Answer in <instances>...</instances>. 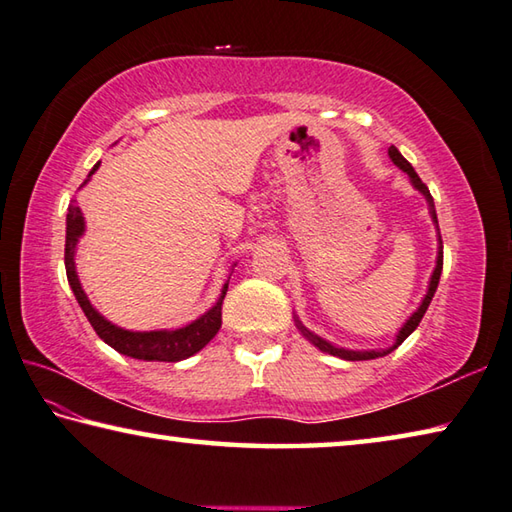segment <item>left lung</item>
Listing matches in <instances>:
<instances>
[{
    "label": "left lung",
    "mask_w": 512,
    "mask_h": 512,
    "mask_svg": "<svg viewBox=\"0 0 512 512\" xmlns=\"http://www.w3.org/2000/svg\"><path fill=\"white\" fill-rule=\"evenodd\" d=\"M389 157H391L393 164H396L400 170H405V173L409 175V182H411V186H414L416 191L425 197L427 209H429V215H432V222H434V227H436V236H438L436 267H434L432 276H429V285H427V292H425L423 301H420V306H418L414 312H411V317L405 321V324H402V328H400L398 333H396V339H393V344H391L389 348H371V351H353V348L335 346L333 342H328V339L315 335V333H312V330H308L306 326H303L301 321H299V317H294V324H297L299 333H301L303 337H306L310 344H315V346L319 348V351H324V353H328V355H335V357H342V360H348V362L375 360V357H384V355H389L391 351H396V348H398L402 342H405V339H407V337H409L411 333H414V330L418 328L420 319L425 317V312H427V308H429V303H432V299H434V292H436V288H438V281H441V272H443V240H441V231H438V218H436V209H434L432 193H429V188L423 184V179L418 177V173L414 170V166H411L409 161L400 155V150H398L396 146H391V148H389Z\"/></svg>",
    "instance_id": "1"
}]
</instances>
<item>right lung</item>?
<instances>
[{
  "instance_id": "right-lung-1",
  "label": "right lung",
  "mask_w": 512,
  "mask_h": 512,
  "mask_svg": "<svg viewBox=\"0 0 512 512\" xmlns=\"http://www.w3.org/2000/svg\"><path fill=\"white\" fill-rule=\"evenodd\" d=\"M98 166H101V161L89 170L83 186L92 179ZM83 233H85L83 211H80L76 200H71L67 209V238H65L67 281L71 285V292H74L78 306L83 308L87 321L92 324L96 335L101 337L107 346H112L114 351H119L121 355H128V357H134V360H143V362H182L186 357L200 353L202 348L209 344L215 335H218V330L222 326V299L224 294H227L229 281L222 285L218 301H215L204 315H200L195 321H191V324H186L182 328L143 330V333H139V330H125L121 326L112 324V321H107L101 312L92 306V301L87 299V294L83 290V285H80L78 272H76V245L78 240L83 238Z\"/></svg>"
}]
</instances>
